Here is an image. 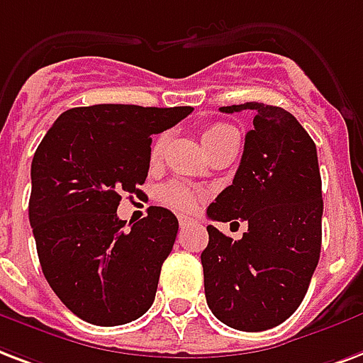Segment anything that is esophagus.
<instances>
[{"instance_id":"obj_1","label":"esophagus","mask_w":363,"mask_h":363,"mask_svg":"<svg viewBox=\"0 0 363 363\" xmlns=\"http://www.w3.org/2000/svg\"><path fill=\"white\" fill-rule=\"evenodd\" d=\"M179 225H181V228H186V226L196 225V220L190 217H186V215H181V217H179Z\"/></svg>"}]
</instances>
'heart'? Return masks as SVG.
<instances>
[{
  "mask_svg": "<svg viewBox=\"0 0 363 363\" xmlns=\"http://www.w3.org/2000/svg\"><path fill=\"white\" fill-rule=\"evenodd\" d=\"M232 135H238V131L234 127L226 125V123H213V125H207L203 129V145L206 148H213L215 145H218L220 140H225V138L232 137ZM165 135H160V137L154 140V145H152V157H157L162 154L163 146H165ZM157 198L165 206L173 207L177 211H192L196 203H198V196L194 190L186 186V184H181V182H169V184H165V186L160 188V192H157Z\"/></svg>",
  "mask_w": 363,
  "mask_h": 363,
  "instance_id": "b5f03b06",
  "label": "heart"
}]
</instances>
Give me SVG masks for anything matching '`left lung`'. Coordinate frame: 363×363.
Here are the masks:
<instances>
[{
	"label": "left lung",
	"mask_w": 363,
	"mask_h": 363,
	"mask_svg": "<svg viewBox=\"0 0 363 363\" xmlns=\"http://www.w3.org/2000/svg\"><path fill=\"white\" fill-rule=\"evenodd\" d=\"M253 110L234 181L207 207L220 223H247L242 240L207 226L201 253L209 308L240 331H264L286 322L303 303L322 249V179L316 145L295 116L280 106L245 102Z\"/></svg>",
	"instance_id": "1"
}]
</instances>
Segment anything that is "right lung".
<instances>
[{"instance_id": "add662e5", "label": "right lung", "mask_w": 363, "mask_h": 363, "mask_svg": "<svg viewBox=\"0 0 363 363\" xmlns=\"http://www.w3.org/2000/svg\"><path fill=\"white\" fill-rule=\"evenodd\" d=\"M190 106L95 104L57 118L32 160L28 217L41 270L57 297L95 325L137 320L154 303L179 220L152 206L125 228L121 194H138L150 167L152 135Z\"/></svg>"}]
</instances>
